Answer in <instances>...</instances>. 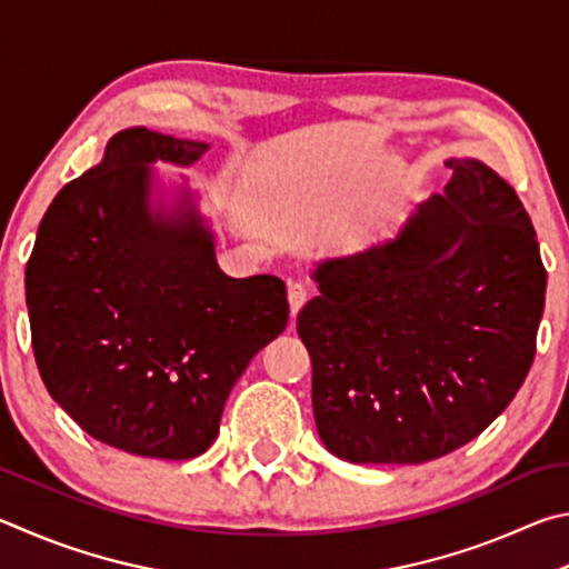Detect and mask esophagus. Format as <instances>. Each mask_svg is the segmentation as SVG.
<instances>
[{"label":"esophagus","instance_id":"obj_1","mask_svg":"<svg viewBox=\"0 0 569 569\" xmlns=\"http://www.w3.org/2000/svg\"><path fill=\"white\" fill-rule=\"evenodd\" d=\"M287 300H290L292 317H297V312H300L307 302V287L302 282H290V287H287Z\"/></svg>","mask_w":569,"mask_h":569}]
</instances>
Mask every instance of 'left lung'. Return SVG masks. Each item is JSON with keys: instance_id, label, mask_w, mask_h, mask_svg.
<instances>
[{"instance_id": "8db88e82", "label": "left lung", "mask_w": 569, "mask_h": 569, "mask_svg": "<svg viewBox=\"0 0 569 569\" xmlns=\"http://www.w3.org/2000/svg\"><path fill=\"white\" fill-rule=\"evenodd\" d=\"M397 234L312 269L297 315L320 440L357 465H420L475 440L535 360L547 272L520 197L452 157Z\"/></svg>"}]
</instances>
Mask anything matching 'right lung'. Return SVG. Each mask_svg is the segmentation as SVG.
I'll return each instance as SVG.
<instances>
[{
    "label": "right lung",
    "mask_w": 569,
    "mask_h": 569,
    "mask_svg": "<svg viewBox=\"0 0 569 569\" xmlns=\"http://www.w3.org/2000/svg\"><path fill=\"white\" fill-rule=\"evenodd\" d=\"M207 142L129 127L59 189L24 290L47 392L94 440L192 460L217 440L229 392L290 317L279 277L234 279L187 177L172 204L157 162L192 167Z\"/></svg>",
    "instance_id": "right-lung-1"
}]
</instances>
